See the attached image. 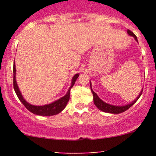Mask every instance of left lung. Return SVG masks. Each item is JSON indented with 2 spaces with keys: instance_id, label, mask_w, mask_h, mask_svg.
Masks as SVG:
<instances>
[{
  "instance_id": "obj_1",
  "label": "left lung",
  "mask_w": 156,
  "mask_h": 156,
  "mask_svg": "<svg viewBox=\"0 0 156 156\" xmlns=\"http://www.w3.org/2000/svg\"><path fill=\"white\" fill-rule=\"evenodd\" d=\"M127 33H128L129 35L133 36V37H134L135 40H136V41L138 42L137 37H136V36L135 35V34H133L131 31H130V30L128 29L127 30ZM90 89H91V92H92V94H93V96H94V104H95V106H97L99 109L101 110V111H103V112H104L112 113V114H119V113H122V112H125L126 110L128 109L130 106H133V105L134 104L136 101H137V100L140 98V97L141 94H142V92H143V90H141V92L140 93L139 96H138V97H136V98L135 99V100H133L132 103H129V104H127V105H125V106H113V105H110V104H108V103H105V102L103 101L101 99H100V97L97 96V94H96V93L92 90V87H91V83H90Z\"/></svg>"
}]
</instances>
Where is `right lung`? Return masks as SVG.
<instances>
[{
	"mask_svg": "<svg viewBox=\"0 0 156 156\" xmlns=\"http://www.w3.org/2000/svg\"><path fill=\"white\" fill-rule=\"evenodd\" d=\"M79 76V74H76L73 76L72 80V84H71L70 87L69 88L68 92L66 93L64 97H61L59 100H56L53 103H50V104L44 105V106H34L30 103L26 102V100L23 98V95H22L21 92H20V89H19L18 85H17L16 81V66L15 62L13 64V87L14 90H15L16 94L17 97L20 99V101L22 102L23 105L26 106L29 111L31 112L34 113V114L37 115H42V116H50V115H54L58 114V113L61 112L62 110L65 108L66 106L67 103H68L69 100V97H70V90L71 88L73 87L75 84V81L77 78Z\"/></svg>",
	"mask_w": 156,
	"mask_h": 156,
	"instance_id": "1",
	"label": "right lung"
}]
</instances>
